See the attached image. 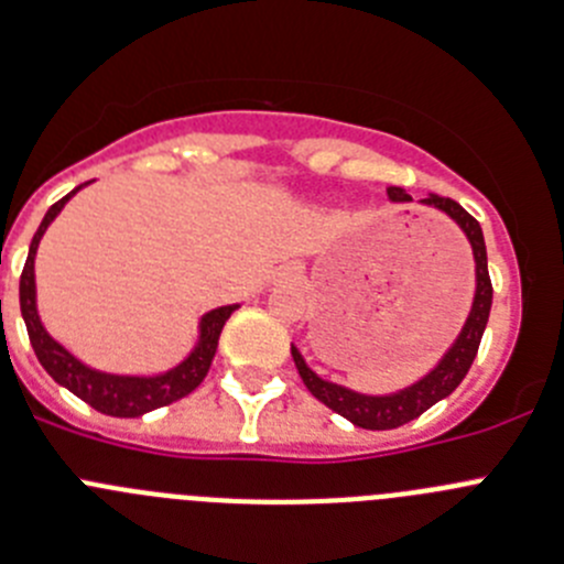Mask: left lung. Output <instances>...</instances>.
<instances>
[{"label":"left lung","mask_w":564,"mask_h":564,"mask_svg":"<svg viewBox=\"0 0 564 564\" xmlns=\"http://www.w3.org/2000/svg\"><path fill=\"white\" fill-rule=\"evenodd\" d=\"M388 196L393 202H408V191L404 187H388ZM424 205H433L438 210H444L449 219L458 221L460 230L469 238L471 252H475V275H478V286H475V301H471V312L466 317L464 328H460L458 339L453 343V348L444 354L438 365L430 370L427 377L419 379L410 388L399 390V393L390 395H362L354 393L348 388H339V384L326 382L319 379L306 362H303L301 351L292 345V359L297 365V373H301L303 384L308 388V393L314 399L332 408L334 413H339L343 419H348L351 424L362 430H395L408 424V421L419 419L424 410L433 408L435 402L446 399L453 393L464 377L469 373L471 362L478 357L480 337L486 332V323H489V308H491V278H489V263H486V245H484V230H480L478 219H471L469 213L453 199H441V196H427Z\"/></svg>","instance_id":"left-lung-1"}]
</instances>
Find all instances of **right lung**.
I'll return each mask as SVG.
<instances>
[{
	"mask_svg": "<svg viewBox=\"0 0 564 564\" xmlns=\"http://www.w3.org/2000/svg\"><path fill=\"white\" fill-rule=\"evenodd\" d=\"M75 191H78V187H75ZM73 194H67L64 199L55 202L47 210V216L42 219L33 241H30L28 261H24L22 281H19V306H22L30 345H33L39 362L44 365V370H47L55 382L64 384L67 390H73V393L78 395V399H84L89 408H95L98 413L106 415H118V419H134V415L151 413V410L176 402L182 395L194 393L202 384V379L207 377V370H210L216 348H219V334L221 328H225L227 317H230L238 306H221L207 312L205 317H202L199 343H196V348L191 351V357L182 365H176L174 370H169V373H162V377H111V373H100V370L86 368L84 362H78L73 354L64 351V348L44 332L39 312H35L33 258L47 225L58 216L61 207L67 205V199Z\"/></svg>",
	"mask_w": 564,
	"mask_h": 564,
	"instance_id": "right-lung-1",
	"label": "right lung"
}]
</instances>
